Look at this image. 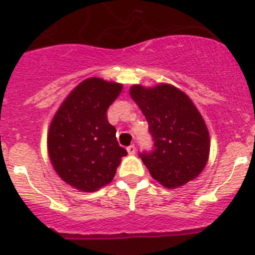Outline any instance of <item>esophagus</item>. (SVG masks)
I'll use <instances>...</instances> for the list:
<instances>
[{"mask_svg": "<svg viewBox=\"0 0 255 255\" xmlns=\"http://www.w3.org/2000/svg\"><path fill=\"white\" fill-rule=\"evenodd\" d=\"M126 150H128L129 155H134V153L136 152V147L134 146V144H130V146L128 147V148H126Z\"/></svg>", "mask_w": 255, "mask_h": 255, "instance_id": "obj_1", "label": "esophagus"}]
</instances>
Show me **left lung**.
<instances>
[{
	"instance_id": "left-lung-1",
	"label": "left lung",
	"mask_w": 255,
	"mask_h": 255,
	"mask_svg": "<svg viewBox=\"0 0 255 255\" xmlns=\"http://www.w3.org/2000/svg\"><path fill=\"white\" fill-rule=\"evenodd\" d=\"M130 96L148 123L152 152L139 156L153 180L176 189L198 177L210 155L205 120L188 95L167 83L155 87L134 85Z\"/></svg>"
}]
</instances>
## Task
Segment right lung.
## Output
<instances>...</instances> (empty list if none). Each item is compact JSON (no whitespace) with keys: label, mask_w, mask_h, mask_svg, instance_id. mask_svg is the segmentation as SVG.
Returning a JSON list of instances; mask_svg holds the SVG:
<instances>
[{"label":"right lung","mask_w":255,"mask_h":255,"mask_svg":"<svg viewBox=\"0 0 255 255\" xmlns=\"http://www.w3.org/2000/svg\"><path fill=\"white\" fill-rule=\"evenodd\" d=\"M123 85L88 78L67 95L48 131V153L54 170L67 185L96 191L113 180L125 148L116 138L107 111Z\"/></svg>","instance_id":"1"}]
</instances>
